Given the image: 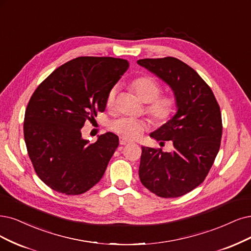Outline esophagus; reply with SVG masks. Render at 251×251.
I'll list each match as a JSON object with an SVG mask.
<instances>
[{
  "label": "esophagus",
  "instance_id": "1",
  "mask_svg": "<svg viewBox=\"0 0 251 251\" xmlns=\"http://www.w3.org/2000/svg\"><path fill=\"white\" fill-rule=\"evenodd\" d=\"M129 143H130V142H129L128 140H126V138H124V137H121L120 138V145L125 146V145H128Z\"/></svg>",
  "mask_w": 251,
  "mask_h": 251
}]
</instances>
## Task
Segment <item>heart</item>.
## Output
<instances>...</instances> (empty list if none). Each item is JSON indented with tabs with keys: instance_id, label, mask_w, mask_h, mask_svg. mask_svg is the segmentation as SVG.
<instances>
[{
	"instance_id": "b5f03b06",
	"label": "heart",
	"mask_w": 251,
	"mask_h": 251,
	"mask_svg": "<svg viewBox=\"0 0 251 251\" xmlns=\"http://www.w3.org/2000/svg\"><path fill=\"white\" fill-rule=\"evenodd\" d=\"M131 89L137 97L145 103H149L146 110L157 123H164L168 121L174 111L175 102L170 96H159L160 86L154 78L143 76L135 78L130 83ZM117 94V87L111 88L107 94L106 104L111 106ZM148 124L146 121L133 118H120L110 123V129L120 136L128 140H134L140 136Z\"/></svg>"
}]
</instances>
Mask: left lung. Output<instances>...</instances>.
I'll use <instances>...</instances> for the list:
<instances>
[{
	"label": "left lung",
	"instance_id": "left-lung-1",
	"mask_svg": "<svg viewBox=\"0 0 251 251\" xmlns=\"http://www.w3.org/2000/svg\"><path fill=\"white\" fill-rule=\"evenodd\" d=\"M174 92L177 111L150 136L174 149L142 147L138 176L144 186L160 198H178L205 180L220 148L222 121L212 90L184 62L166 57L138 60Z\"/></svg>",
	"mask_w": 251,
	"mask_h": 251
}]
</instances>
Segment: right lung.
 <instances>
[{
  "mask_svg": "<svg viewBox=\"0 0 251 251\" xmlns=\"http://www.w3.org/2000/svg\"><path fill=\"white\" fill-rule=\"evenodd\" d=\"M128 67L124 59L79 57L55 69L33 93L25 114V142L36 174L52 190L81 194L104 175L118 135L106 132L89 144L80 129L104 111L109 90Z\"/></svg>",
  "mask_w": 251,
  "mask_h": 251,
  "instance_id": "obj_1",
  "label": "right lung"
}]
</instances>
